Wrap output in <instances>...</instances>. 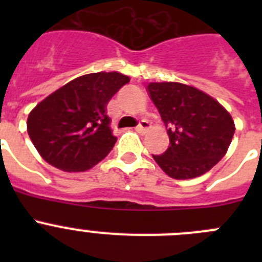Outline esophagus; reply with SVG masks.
Masks as SVG:
<instances>
[{"label":"esophagus","instance_id":"obj_1","mask_svg":"<svg viewBox=\"0 0 262 262\" xmlns=\"http://www.w3.org/2000/svg\"><path fill=\"white\" fill-rule=\"evenodd\" d=\"M149 126H151V124H149V122L145 119H143V120H140V123H139L138 127H136V131L140 134H144L145 131L149 128Z\"/></svg>","mask_w":262,"mask_h":262}]
</instances>
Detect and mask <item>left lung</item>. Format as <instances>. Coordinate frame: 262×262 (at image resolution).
<instances>
[{
  "mask_svg": "<svg viewBox=\"0 0 262 262\" xmlns=\"http://www.w3.org/2000/svg\"><path fill=\"white\" fill-rule=\"evenodd\" d=\"M147 92L169 135L168 149L152 155L160 168L176 180L209 172L235 134L230 113L212 97L180 82H151Z\"/></svg>",
  "mask_w": 262,
  "mask_h": 262,
  "instance_id": "1",
  "label": "left lung"
}]
</instances>
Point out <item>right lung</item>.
Instances as JSON below:
<instances>
[{"label":"right lung","mask_w":262,"mask_h":262,"mask_svg":"<svg viewBox=\"0 0 262 262\" xmlns=\"http://www.w3.org/2000/svg\"><path fill=\"white\" fill-rule=\"evenodd\" d=\"M127 82L118 72L90 73L38 103L27 118V133L40 156L66 172H85L105 159L117 142L106 106Z\"/></svg>","instance_id":"add662e5"}]
</instances>
